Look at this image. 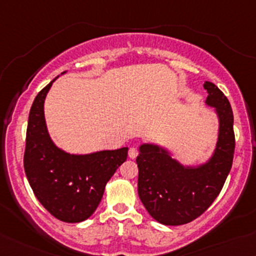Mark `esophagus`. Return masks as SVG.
Wrapping results in <instances>:
<instances>
[{"label":"esophagus","mask_w":256,"mask_h":256,"mask_svg":"<svg viewBox=\"0 0 256 256\" xmlns=\"http://www.w3.org/2000/svg\"><path fill=\"white\" fill-rule=\"evenodd\" d=\"M137 156H138V150H137L136 147H131L130 150H128V158L134 159Z\"/></svg>","instance_id":"34e87169"}]
</instances>
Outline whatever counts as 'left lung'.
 I'll return each mask as SVG.
<instances>
[{
    "label": "left lung",
    "instance_id": "8db88e82",
    "mask_svg": "<svg viewBox=\"0 0 256 256\" xmlns=\"http://www.w3.org/2000/svg\"><path fill=\"white\" fill-rule=\"evenodd\" d=\"M206 104L215 109L218 132L215 150L206 162L184 165L166 148L142 143L136 162L138 196L150 215L158 222L178 226L193 221L212 204L232 168L234 153L233 113L218 87L206 81Z\"/></svg>",
    "mask_w": 256,
    "mask_h": 256
}]
</instances>
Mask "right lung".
Masks as SVG:
<instances>
[{
  "label": "right lung",
  "instance_id": "right-lung-1",
  "mask_svg": "<svg viewBox=\"0 0 256 256\" xmlns=\"http://www.w3.org/2000/svg\"><path fill=\"white\" fill-rule=\"evenodd\" d=\"M56 78L38 92L30 109L24 169L44 209L58 220L76 224L96 212L106 182L128 158V148L70 154L57 147L47 130L44 110V100Z\"/></svg>",
  "mask_w": 256,
  "mask_h": 256
}]
</instances>
